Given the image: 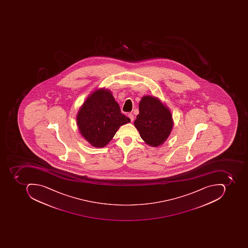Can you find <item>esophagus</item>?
<instances>
[{
    "instance_id": "1",
    "label": "esophagus",
    "mask_w": 248,
    "mask_h": 248,
    "mask_svg": "<svg viewBox=\"0 0 248 248\" xmlns=\"http://www.w3.org/2000/svg\"><path fill=\"white\" fill-rule=\"evenodd\" d=\"M128 117H129V118H130L131 122H133V120H134V115H133V114H129V115H128Z\"/></svg>"
}]
</instances>
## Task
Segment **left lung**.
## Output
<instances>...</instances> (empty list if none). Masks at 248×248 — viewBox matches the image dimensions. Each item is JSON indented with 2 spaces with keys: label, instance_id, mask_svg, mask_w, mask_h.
Wrapping results in <instances>:
<instances>
[{
  "label": "left lung",
  "instance_id": "left-lung-1",
  "mask_svg": "<svg viewBox=\"0 0 248 248\" xmlns=\"http://www.w3.org/2000/svg\"><path fill=\"white\" fill-rule=\"evenodd\" d=\"M140 114L134 126L147 145L156 147L164 144L173 129L171 112L167 106L154 96L145 95L140 103Z\"/></svg>",
  "mask_w": 248,
  "mask_h": 248
}]
</instances>
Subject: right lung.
I'll use <instances>...</instances> for the list:
<instances>
[{
	"label": "right lung",
	"mask_w": 248,
	"mask_h": 248,
	"mask_svg": "<svg viewBox=\"0 0 248 248\" xmlns=\"http://www.w3.org/2000/svg\"><path fill=\"white\" fill-rule=\"evenodd\" d=\"M130 119L121 112L112 93L105 88L89 94L77 115L79 133L94 147H104Z\"/></svg>",
	"instance_id": "add662e5"
}]
</instances>
